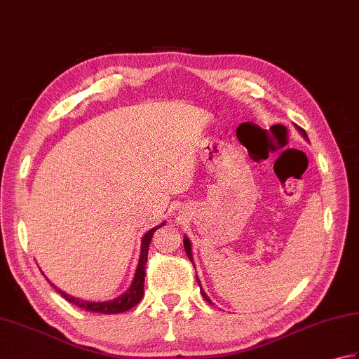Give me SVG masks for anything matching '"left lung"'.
<instances>
[{"label":"left lung","instance_id":"8db88e82","mask_svg":"<svg viewBox=\"0 0 359 359\" xmlns=\"http://www.w3.org/2000/svg\"><path fill=\"white\" fill-rule=\"evenodd\" d=\"M297 130H299V133L302 134V136L303 137H305V139H308V136H306V133L305 131H303L302 130V128L300 126H297ZM182 243H184V250H186V253H187V256H189V259H191L192 261V243H191V241H189V238H187V236H184V239H182ZM197 281H198V278H197ZM198 285H200V281H198ZM200 289H201V285H200ZM201 295H203V299H205L208 303H211V300H209V297L206 295V292H205V290H203L201 289Z\"/></svg>","mask_w":359,"mask_h":359}]
</instances>
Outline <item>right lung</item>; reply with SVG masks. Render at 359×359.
Masks as SVG:
<instances>
[{
    "mask_svg": "<svg viewBox=\"0 0 359 359\" xmlns=\"http://www.w3.org/2000/svg\"><path fill=\"white\" fill-rule=\"evenodd\" d=\"M162 225H165V222H162L161 225L151 228L150 231H147L142 238L140 243V256H139V264L136 269V273H134V278L131 281V286L128 287L123 294L118 295L117 299L114 300H106V302H87V300H81L76 299V297H72L69 294H65L64 290H60L50 283V285L57 290V292L64 297L67 302L73 303L79 308H83L86 311H90V313H101V314H118V313H125V311L131 309L137 305V303L142 300L144 297V281H145V264H147V256H148V247H150V242L154 231Z\"/></svg>",
    "mask_w": 359,
    "mask_h": 359,
    "instance_id": "add662e5",
    "label": "right lung"
}]
</instances>
